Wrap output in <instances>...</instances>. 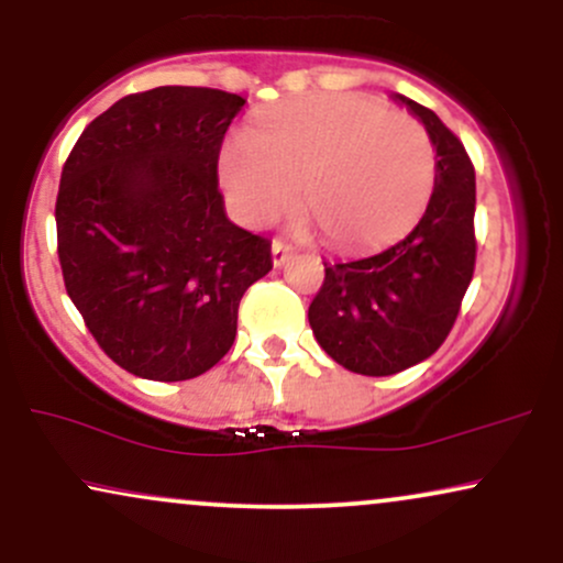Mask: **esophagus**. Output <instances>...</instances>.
I'll use <instances>...</instances> for the list:
<instances>
[{"mask_svg": "<svg viewBox=\"0 0 563 563\" xmlns=\"http://www.w3.org/2000/svg\"><path fill=\"white\" fill-rule=\"evenodd\" d=\"M290 254H294V249H290L288 243L273 241V264H275V267H280V264H286V260H288Z\"/></svg>", "mask_w": 563, "mask_h": 563, "instance_id": "34e87169", "label": "esophagus"}]
</instances>
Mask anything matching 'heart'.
I'll return each instance as SVG.
<instances>
[{"label":"heart","instance_id":"obj_1","mask_svg":"<svg viewBox=\"0 0 563 563\" xmlns=\"http://www.w3.org/2000/svg\"><path fill=\"white\" fill-rule=\"evenodd\" d=\"M301 200L335 249L402 235L434 196L437 151L421 121L363 95H325L264 111L219 151V183L238 217L260 224Z\"/></svg>","mask_w":563,"mask_h":563}]
</instances>
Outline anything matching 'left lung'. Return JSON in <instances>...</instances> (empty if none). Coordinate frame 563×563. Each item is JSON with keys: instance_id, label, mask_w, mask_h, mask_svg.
Instances as JSON below:
<instances>
[{"instance_id": "obj_1", "label": "left lung", "mask_w": 563, "mask_h": 563, "mask_svg": "<svg viewBox=\"0 0 563 563\" xmlns=\"http://www.w3.org/2000/svg\"><path fill=\"white\" fill-rule=\"evenodd\" d=\"M437 147V185L421 222L373 256L325 264L309 303L314 339L346 371L394 376L423 363L455 325L476 264V174L463 142L429 108L397 95Z\"/></svg>"}]
</instances>
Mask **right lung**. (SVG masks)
<instances>
[{"mask_svg":"<svg viewBox=\"0 0 563 563\" xmlns=\"http://www.w3.org/2000/svg\"><path fill=\"white\" fill-rule=\"evenodd\" d=\"M243 97L156 87L81 132L57 190L70 301L115 365L187 380L230 352L243 294L273 269L269 241L224 214L217 164Z\"/></svg>","mask_w":563,"mask_h":563,"instance_id":"obj_1","label":"right lung"}]
</instances>
